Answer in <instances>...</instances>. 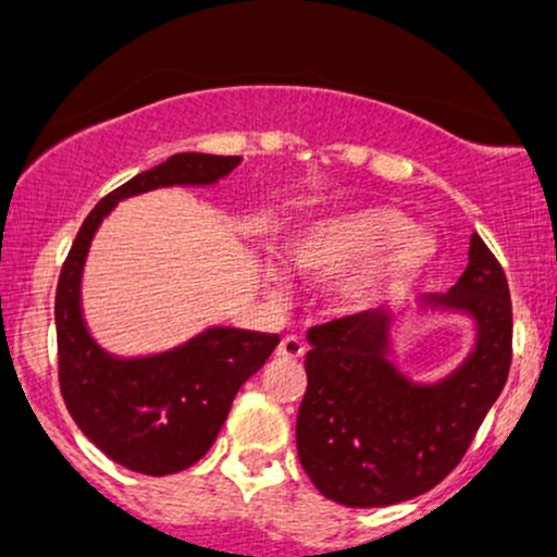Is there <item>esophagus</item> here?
I'll use <instances>...</instances> for the list:
<instances>
[{
	"mask_svg": "<svg viewBox=\"0 0 557 557\" xmlns=\"http://www.w3.org/2000/svg\"><path fill=\"white\" fill-rule=\"evenodd\" d=\"M304 354H306V345L300 343V337H296V335H285L283 341H280V345H277V356H280V359L298 361Z\"/></svg>",
	"mask_w": 557,
	"mask_h": 557,
	"instance_id": "obj_1",
	"label": "esophagus"
}]
</instances>
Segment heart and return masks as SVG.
<instances>
[{
	"label": "heart",
	"mask_w": 557,
	"mask_h": 557,
	"mask_svg": "<svg viewBox=\"0 0 557 557\" xmlns=\"http://www.w3.org/2000/svg\"><path fill=\"white\" fill-rule=\"evenodd\" d=\"M395 207H359L311 222L290 243L293 267L306 277L337 283L341 314H372L437 259V240Z\"/></svg>",
	"instance_id": "b5f03b06"
}]
</instances>
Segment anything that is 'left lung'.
Masks as SVG:
<instances>
[{
    "label": "left lung",
    "instance_id": "8db88e82",
    "mask_svg": "<svg viewBox=\"0 0 557 557\" xmlns=\"http://www.w3.org/2000/svg\"><path fill=\"white\" fill-rule=\"evenodd\" d=\"M434 309L466 311L476 348L445 380L413 385L387 359L393 319L348 314L309 330L298 458L314 487L348 508H380L430 492L461 463L503 393L513 359V306L500 261L471 235L469 267Z\"/></svg>",
    "mask_w": 557,
    "mask_h": 557
}]
</instances>
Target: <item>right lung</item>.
<instances>
[{
	"instance_id": "right-lung-1",
	"label": "right lung",
	"mask_w": 557,
	"mask_h": 557,
	"mask_svg": "<svg viewBox=\"0 0 557 557\" xmlns=\"http://www.w3.org/2000/svg\"><path fill=\"white\" fill-rule=\"evenodd\" d=\"M240 157L175 154L107 194L86 216L54 298L60 389L70 417L91 443L125 469L168 476L201 461L248 376L264 367L280 335L212 327L149 359H114L91 341L81 314V274L96 227L127 196L170 185H212Z\"/></svg>"
}]
</instances>
